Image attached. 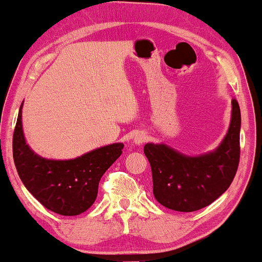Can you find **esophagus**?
<instances>
[{"mask_svg": "<svg viewBox=\"0 0 262 262\" xmlns=\"http://www.w3.org/2000/svg\"><path fill=\"white\" fill-rule=\"evenodd\" d=\"M146 139H148V136H146L144 132L141 131V132H137V134H136L135 138H134V143L137 145H141L146 141Z\"/></svg>", "mask_w": 262, "mask_h": 262, "instance_id": "34e87169", "label": "esophagus"}]
</instances>
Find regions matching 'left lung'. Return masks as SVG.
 Wrapping results in <instances>:
<instances>
[{"label": "left lung", "instance_id": "1", "mask_svg": "<svg viewBox=\"0 0 262 262\" xmlns=\"http://www.w3.org/2000/svg\"><path fill=\"white\" fill-rule=\"evenodd\" d=\"M228 134L213 151L188 156L166 144L148 143L144 154L152 173V192L164 207L192 212L213 203L229 188L239 162L241 111L231 101Z\"/></svg>", "mask_w": 262, "mask_h": 262}]
</instances>
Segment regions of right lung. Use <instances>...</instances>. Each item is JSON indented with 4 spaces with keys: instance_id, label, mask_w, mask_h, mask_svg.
<instances>
[{
    "instance_id": "right-lung-1",
    "label": "right lung",
    "mask_w": 262,
    "mask_h": 262,
    "mask_svg": "<svg viewBox=\"0 0 262 262\" xmlns=\"http://www.w3.org/2000/svg\"><path fill=\"white\" fill-rule=\"evenodd\" d=\"M23 103L13 135V157L28 192L46 209L62 216H77L95 202L100 179L123 152V143L92 150L73 160H48L26 144Z\"/></svg>"
}]
</instances>
